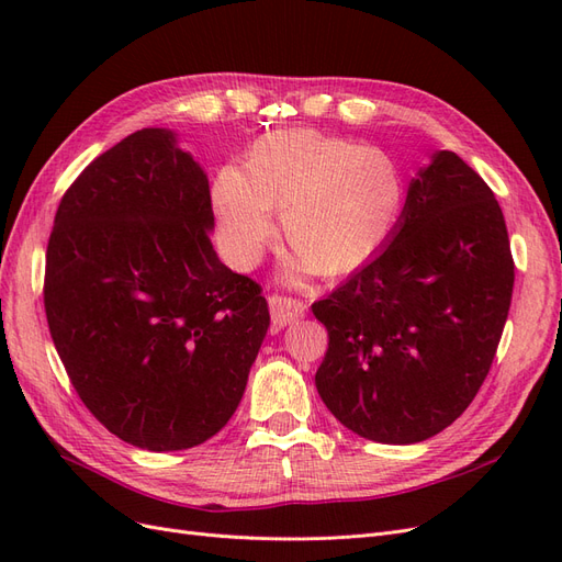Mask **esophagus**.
Wrapping results in <instances>:
<instances>
[{
    "label": "esophagus",
    "instance_id": "34e87169",
    "mask_svg": "<svg viewBox=\"0 0 562 562\" xmlns=\"http://www.w3.org/2000/svg\"><path fill=\"white\" fill-rule=\"evenodd\" d=\"M269 312H271V321H274V326L283 328L288 323H293L295 318H300L304 314V304L291 297H283V295H271L269 297Z\"/></svg>",
    "mask_w": 562,
    "mask_h": 562
}]
</instances>
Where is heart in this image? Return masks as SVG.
<instances>
[{
  "mask_svg": "<svg viewBox=\"0 0 562 562\" xmlns=\"http://www.w3.org/2000/svg\"><path fill=\"white\" fill-rule=\"evenodd\" d=\"M405 201L396 159L314 128L267 133L252 143L244 171L220 168L211 206L223 250L236 267H252L281 232L295 248L291 274L312 269L339 277L368 265L394 234Z\"/></svg>",
  "mask_w": 562,
  "mask_h": 562,
  "instance_id": "obj_1",
  "label": "heart"
}]
</instances>
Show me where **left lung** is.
I'll return each mask as SVG.
<instances>
[{
	"instance_id": "1",
	"label": "left lung",
	"mask_w": 562,
	"mask_h": 562,
	"mask_svg": "<svg viewBox=\"0 0 562 562\" xmlns=\"http://www.w3.org/2000/svg\"><path fill=\"white\" fill-rule=\"evenodd\" d=\"M514 293L504 213L440 149L411 180L378 258L312 304L328 330L316 389L361 438L411 446L462 415L495 359Z\"/></svg>"
}]
</instances>
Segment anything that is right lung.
<instances>
[{"instance_id":"add662e5","label":"right lung","mask_w":562,"mask_h":562,"mask_svg":"<svg viewBox=\"0 0 562 562\" xmlns=\"http://www.w3.org/2000/svg\"><path fill=\"white\" fill-rule=\"evenodd\" d=\"M209 176L171 128L83 168L46 248L44 307L79 398L149 452L225 427L269 328L260 285L220 262Z\"/></svg>"}]
</instances>
